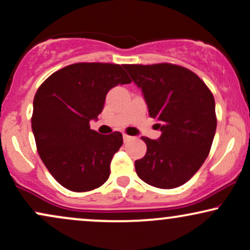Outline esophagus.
I'll use <instances>...</instances> for the list:
<instances>
[{
	"mask_svg": "<svg viewBox=\"0 0 250 250\" xmlns=\"http://www.w3.org/2000/svg\"><path fill=\"white\" fill-rule=\"evenodd\" d=\"M130 140H131V136H129V135H127V134H123V141L128 142V141H130Z\"/></svg>",
	"mask_w": 250,
	"mask_h": 250,
	"instance_id": "esophagus-1",
	"label": "esophagus"
}]
</instances>
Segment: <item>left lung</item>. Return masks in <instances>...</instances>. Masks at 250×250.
Returning a JSON list of instances; mask_svg holds the SVG:
<instances>
[{
  "label": "left lung",
  "mask_w": 250,
  "mask_h": 250,
  "mask_svg": "<svg viewBox=\"0 0 250 250\" xmlns=\"http://www.w3.org/2000/svg\"><path fill=\"white\" fill-rule=\"evenodd\" d=\"M141 89L161 136L142 137L147 153L135 161L136 174L156 188L171 189L193 177L207 159L215 131V101L205 82L170 63L123 65Z\"/></svg>",
  "instance_id": "1"
}]
</instances>
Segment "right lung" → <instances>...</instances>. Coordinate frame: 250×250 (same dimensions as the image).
Wrapping results in <instances>:
<instances>
[{
  "mask_svg": "<svg viewBox=\"0 0 250 250\" xmlns=\"http://www.w3.org/2000/svg\"><path fill=\"white\" fill-rule=\"evenodd\" d=\"M130 83L122 65L75 63L57 70L37 89L31 129L42 162L71 191L101 187L122 146L119 131L101 135L89 122L102 113L111 88Z\"/></svg>",
  "mask_w": 250,
  "mask_h": 250,
  "instance_id": "1",
  "label": "right lung"
}]
</instances>
